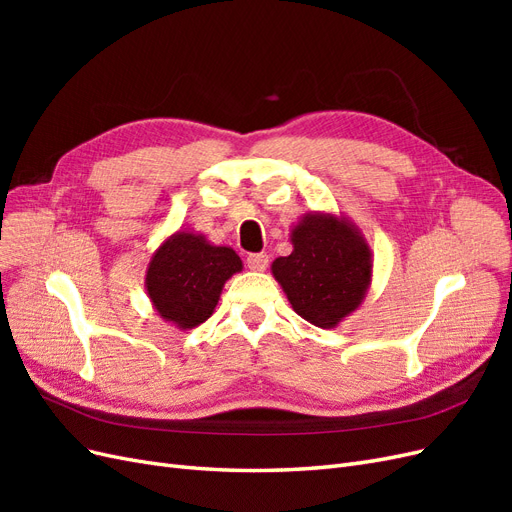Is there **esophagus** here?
<instances>
[{
	"mask_svg": "<svg viewBox=\"0 0 512 512\" xmlns=\"http://www.w3.org/2000/svg\"><path fill=\"white\" fill-rule=\"evenodd\" d=\"M269 265V254H250L247 256V267L252 271H265Z\"/></svg>",
	"mask_w": 512,
	"mask_h": 512,
	"instance_id": "obj_1",
	"label": "esophagus"
}]
</instances>
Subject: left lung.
<instances>
[{
    "label": "left lung",
    "instance_id": "obj_1",
    "mask_svg": "<svg viewBox=\"0 0 512 512\" xmlns=\"http://www.w3.org/2000/svg\"><path fill=\"white\" fill-rule=\"evenodd\" d=\"M290 243V256L273 260V277L301 318L335 329L363 305L374 252L359 226L329 211L305 213L292 226Z\"/></svg>",
    "mask_w": 512,
    "mask_h": 512
}]
</instances>
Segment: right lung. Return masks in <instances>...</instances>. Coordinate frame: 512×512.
I'll list each match as a JSON object with an SVG mask.
<instances>
[{
  "label": "right lung",
  "mask_w": 512,
  "mask_h": 512,
  "mask_svg": "<svg viewBox=\"0 0 512 512\" xmlns=\"http://www.w3.org/2000/svg\"><path fill=\"white\" fill-rule=\"evenodd\" d=\"M241 269L232 247L213 245L194 230H177L151 254L145 288L158 316L188 331L213 314L224 284Z\"/></svg>",
  "instance_id": "add662e5"
}]
</instances>
